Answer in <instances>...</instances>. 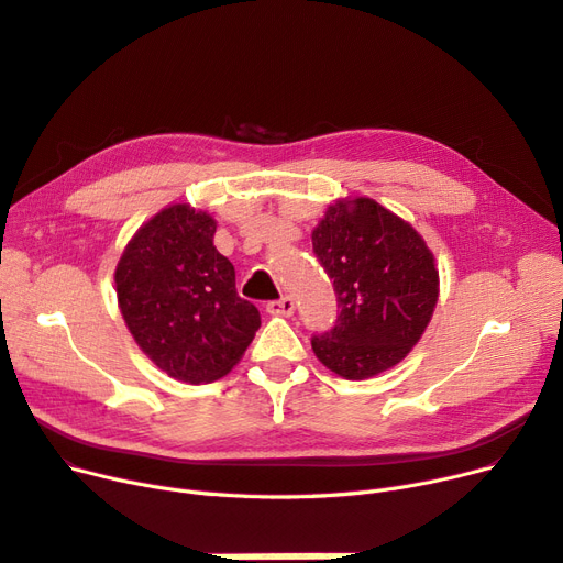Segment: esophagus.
<instances>
[{"mask_svg":"<svg viewBox=\"0 0 563 563\" xmlns=\"http://www.w3.org/2000/svg\"><path fill=\"white\" fill-rule=\"evenodd\" d=\"M266 312L289 317L291 312H295V299H291V297H283V299H278V301H268V303H266Z\"/></svg>","mask_w":563,"mask_h":563,"instance_id":"34e87169","label":"esophagus"}]
</instances>
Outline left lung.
<instances>
[{
  "label": "left lung",
  "mask_w": 563,
  "mask_h": 563,
  "mask_svg": "<svg viewBox=\"0 0 563 563\" xmlns=\"http://www.w3.org/2000/svg\"><path fill=\"white\" fill-rule=\"evenodd\" d=\"M340 314L312 352L347 379L400 363L423 335L439 295L434 257L419 232L371 198L335 202L312 232Z\"/></svg>",
  "instance_id": "obj_1"
}]
</instances>
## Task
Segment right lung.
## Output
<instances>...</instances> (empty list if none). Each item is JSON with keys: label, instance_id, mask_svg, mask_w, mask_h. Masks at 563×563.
I'll use <instances>...</instances> for the list:
<instances>
[{"label": "right lung", "instance_id": "add662e5", "mask_svg": "<svg viewBox=\"0 0 563 563\" xmlns=\"http://www.w3.org/2000/svg\"><path fill=\"white\" fill-rule=\"evenodd\" d=\"M216 221L173 205L144 223L121 255V314L142 352L179 382L228 375L260 329V310L236 295L234 266L213 246Z\"/></svg>", "mask_w": 563, "mask_h": 563}]
</instances>
